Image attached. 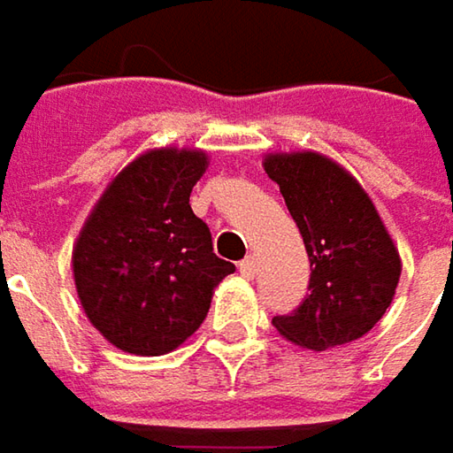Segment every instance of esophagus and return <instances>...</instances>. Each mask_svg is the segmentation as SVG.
<instances>
[{"instance_id":"obj_1","label":"esophagus","mask_w":453,"mask_h":453,"mask_svg":"<svg viewBox=\"0 0 453 453\" xmlns=\"http://www.w3.org/2000/svg\"><path fill=\"white\" fill-rule=\"evenodd\" d=\"M238 268H241V273H243L246 279H253V276H256V256H248V258H243V261L238 264Z\"/></svg>"}]
</instances>
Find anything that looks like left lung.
<instances>
[{
    "mask_svg": "<svg viewBox=\"0 0 453 453\" xmlns=\"http://www.w3.org/2000/svg\"><path fill=\"white\" fill-rule=\"evenodd\" d=\"M264 169L281 189L311 264L306 299L273 317V326L317 352L367 334L401 279V256L372 200L349 172L317 151L268 154Z\"/></svg>",
    "mask_w": 453,
    "mask_h": 453,
    "instance_id": "obj_1",
    "label": "left lung"
}]
</instances>
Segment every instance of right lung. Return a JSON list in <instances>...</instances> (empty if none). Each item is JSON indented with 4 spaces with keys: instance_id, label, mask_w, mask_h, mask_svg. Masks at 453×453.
<instances>
[{
    "instance_id": "obj_1",
    "label": "right lung",
    "mask_w": 453,
    "mask_h": 453,
    "mask_svg": "<svg viewBox=\"0 0 453 453\" xmlns=\"http://www.w3.org/2000/svg\"><path fill=\"white\" fill-rule=\"evenodd\" d=\"M197 149H154L116 174L73 248L78 299L111 344L157 357L197 332L212 288L235 271L212 253L189 192L205 174Z\"/></svg>"
}]
</instances>
